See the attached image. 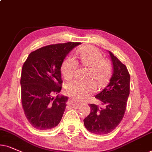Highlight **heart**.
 <instances>
[{
  "label": "heart",
  "mask_w": 152,
  "mask_h": 152,
  "mask_svg": "<svg viewBox=\"0 0 152 152\" xmlns=\"http://www.w3.org/2000/svg\"><path fill=\"white\" fill-rule=\"evenodd\" d=\"M79 55L82 64L90 67L88 78H93L99 85L104 84L111 75V66L104 59L101 52L93 46H86L80 50ZM78 65L77 60L74 56L69 55L66 57L61 66L63 76L66 79L72 78ZM65 89L68 95L76 100L80 101L95 93L97 88L93 80H72L66 83Z\"/></svg>",
  "instance_id": "b5f03b06"
}]
</instances>
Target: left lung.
Returning a JSON list of instances; mask_svg holds the SVG:
<instances>
[{"label": "left lung", "instance_id": "8db88e82", "mask_svg": "<svg viewBox=\"0 0 152 152\" xmlns=\"http://www.w3.org/2000/svg\"><path fill=\"white\" fill-rule=\"evenodd\" d=\"M113 64V74L109 83L95 96L102 107L90 104V113L83 120L88 131L96 135L112 132L124 118L130 94L129 72L114 54L109 51Z\"/></svg>", "mask_w": 152, "mask_h": 152}]
</instances>
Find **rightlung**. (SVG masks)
Masks as SVG:
<instances>
[{"mask_svg": "<svg viewBox=\"0 0 152 152\" xmlns=\"http://www.w3.org/2000/svg\"><path fill=\"white\" fill-rule=\"evenodd\" d=\"M78 45L68 42L45 46L31 53L23 64L22 107L28 122L36 129H51L60 122L68 100V97L59 95L62 83L61 66L68 53Z\"/></svg>", "mask_w": 152, "mask_h": 152, "instance_id": "add662e5", "label": "right lung"}]
</instances>
